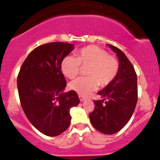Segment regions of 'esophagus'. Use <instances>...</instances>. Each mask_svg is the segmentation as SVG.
Segmentation results:
<instances>
[{"instance_id":"esophagus-1","label":"esophagus","mask_w":160,"mask_h":160,"mask_svg":"<svg viewBox=\"0 0 160 160\" xmlns=\"http://www.w3.org/2000/svg\"><path fill=\"white\" fill-rule=\"evenodd\" d=\"M79 98H80V102H83V101L86 100V98L84 97H82V95H79Z\"/></svg>"}]
</instances>
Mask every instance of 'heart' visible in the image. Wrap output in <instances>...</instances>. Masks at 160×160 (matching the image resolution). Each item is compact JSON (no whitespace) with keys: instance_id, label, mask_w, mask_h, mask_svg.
Masks as SVG:
<instances>
[{"instance_id":"heart-1","label":"heart","mask_w":160,"mask_h":160,"mask_svg":"<svg viewBox=\"0 0 160 160\" xmlns=\"http://www.w3.org/2000/svg\"><path fill=\"white\" fill-rule=\"evenodd\" d=\"M82 67H88L86 78H79L70 82L69 88L79 95H88L98 88L105 87L113 82L119 71V63L113 56L97 46H88L77 53V57L67 56L61 69L69 79L76 78Z\"/></svg>"}]
</instances>
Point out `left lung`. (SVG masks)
<instances>
[{
    "label": "left lung",
    "mask_w": 160,
    "mask_h": 160,
    "mask_svg": "<svg viewBox=\"0 0 160 160\" xmlns=\"http://www.w3.org/2000/svg\"><path fill=\"white\" fill-rule=\"evenodd\" d=\"M108 46L118 57L119 71L113 82L98 92L102 100L94 101L95 109L89 114V120L95 129L112 135L127 124L135 111L138 101L137 74L120 49Z\"/></svg>",
    "instance_id": "1"
}]
</instances>
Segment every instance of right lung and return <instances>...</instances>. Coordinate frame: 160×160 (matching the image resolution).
<instances>
[{
  "label": "right lung",
  "mask_w": 160,
  "mask_h": 160,
  "mask_svg": "<svg viewBox=\"0 0 160 160\" xmlns=\"http://www.w3.org/2000/svg\"><path fill=\"white\" fill-rule=\"evenodd\" d=\"M74 46L62 42L39 46L29 53L18 75L24 113L31 123L47 136L59 135L68 128L70 109L80 103L76 92H63L67 82L61 64Z\"/></svg>",
  "instance_id": "right-lung-1"
}]
</instances>
